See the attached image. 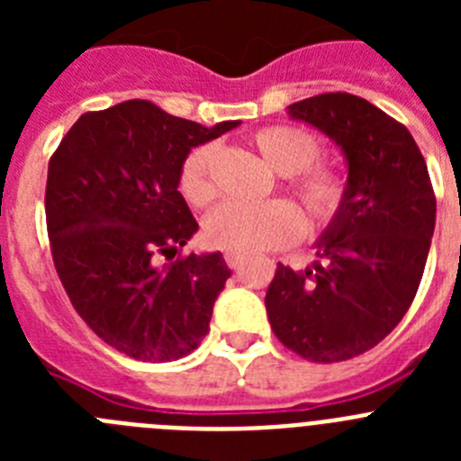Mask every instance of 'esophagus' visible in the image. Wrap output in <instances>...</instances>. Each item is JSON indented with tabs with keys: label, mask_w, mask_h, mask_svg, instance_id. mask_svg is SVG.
Listing matches in <instances>:
<instances>
[{
	"label": "esophagus",
	"mask_w": 461,
	"mask_h": 461,
	"mask_svg": "<svg viewBox=\"0 0 461 461\" xmlns=\"http://www.w3.org/2000/svg\"><path fill=\"white\" fill-rule=\"evenodd\" d=\"M223 258H226V266L230 267V270H240V267L244 266V256H240V254H226L223 256Z\"/></svg>",
	"instance_id": "1"
}]
</instances>
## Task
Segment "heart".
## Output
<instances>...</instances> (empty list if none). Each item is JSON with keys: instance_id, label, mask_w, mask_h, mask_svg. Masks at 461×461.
Here are the masks:
<instances>
[{"instance_id": "heart-1", "label": "heart", "mask_w": 461, "mask_h": 461, "mask_svg": "<svg viewBox=\"0 0 461 461\" xmlns=\"http://www.w3.org/2000/svg\"><path fill=\"white\" fill-rule=\"evenodd\" d=\"M254 148L266 164L279 175L303 203L313 230L335 226L351 201V175L335 164L319 161L321 140L297 124L263 126L251 136ZM217 145L203 142L191 149L180 164L177 191L191 207H207L217 198L214 186ZM304 219L291 201H270L263 205L226 203L212 212L205 223V238L226 254L251 256L288 247L303 238Z\"/></svg>"}]
</instances>
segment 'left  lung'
<instances>
[{"instance_id":"obj_1","label":"left lung","mask_w":461,"mask_h":461,"mask_svg":"<svg viewBox=\"0 0 461 461\" xmlns=\"http://www.w3.org/2000/svg\"><path fill=\"white\" fill-rule=\"evenodd\" d=\"M288 115L344 149L353 191L321 238L323 263L304 272L276 266L267 319L276 339L304 360H351L409 312L429 254L437 195L409 129L367 99L323 92L293 104Z\"/></svg>"}]
</instances>
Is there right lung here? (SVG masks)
Returning <instances> with one entry per match:
<instances>
[{
  "instance_id": "obj_1",
  "label": "right lung",
  "mask_w": 461,
  "mask_h": 461,
  "mask_svg": "<svg viewBox=\"0 0 461 461\" xmlns=\"http://www.w3.org/2000/svg\"><path fill=\"white\" fill-rule=\"evenodd\" d=\"M233 126L205 129L131 99L80 115L52 152L46 223L57 276L80 319L133 360H180L210 330L230 270L219 251L182 254L198 223L177 173L191 148Z\"/></svg>"
}]
</instances>
